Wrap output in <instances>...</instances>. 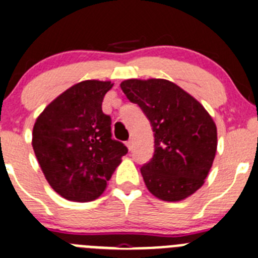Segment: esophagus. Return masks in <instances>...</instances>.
<instances>
[{
    "label": "esophagus",
    "mask_w": 258,
    "mask_h": 258,
    "mask_svg": "<svg viewBox=\"0 0 258 258\" xmlns=\"http://www.w3.org/2000/svg\"><path fill=\"white\" fill-rule=\"evenodd\" d=\"M126 146H127V148H129V150H133V147H134V141L133 139H129V141L126 142Z\"/></svg>",
    "instance_id": "34e87169"
}]
</instances>
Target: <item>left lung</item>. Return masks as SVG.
I'll use <instances>...</instances> for the list:
<instances>
[{"instance_id":"8db88e82","label":"left lung","mask_w":258,"mask_h":258,"mask_svg":"<svg viewBox=\"0 0 258 258\" xmlns=\"http://www.w3.org/2000/svg\"><path fill=\"white\" fill-rule=\"evenodd\" d=\"M152 126L155 152L141 167L148 190L162 201H181L205 183L214 162L217 132L202 105L165 79H127L120 84Z\"/></svg>"}]
</instances>
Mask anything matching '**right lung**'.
Returning <instances> with one entry per match:
<instances>
[{
	"label": "right lung",
	"mask_w": 258,
	"mask_h": 258,
	"mask_svg": "<svg viewBox=\"0 0 258 258\" xmlns=\"http://www.w3.org/2000/svg\"><path fill=\"white\" fill-rule=\"evenodd\" d=\"M111 82H80L52 101L33 127V150L49 185L63 198L100 197L121 157L124 143L112 139L111 117L102 111Z\"/></svg>",
	"instance_id": "obj_1"
}]
</instances>
